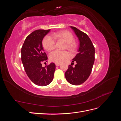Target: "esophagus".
<instances>
[{"instance_id": "esophagus-1", "label": "esophagus", "mask_w": 121, "mask_h": 121, "mask_svg": "<svg viewBox=\"0 0 121 121\" xmlns=\"http://www.w3.org/2000/svg\"><path fill=\"white\" fill-rule=\"evenodd\" d=\"M56 66H59V65H60V63H56Z\"/></svg>"}]
</instances>
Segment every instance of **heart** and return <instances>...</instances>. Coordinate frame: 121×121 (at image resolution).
I'll use <instances>...</instances> for the list:
<instances>
[{
  "mask_svg": "<svg viewBox=\"0 0 121 121\" xmlns=\"http://www.w3.org/2000/svg\"><path fill=\"white\" fill-rule=\"evenodd\" d=\"M53 39L63 41L66 43V48L70 52H73L76 48V43L73 41L74 37L71 33L66 31H60L54 33L51 35V37L47 36L43 39L42 45L43 48L47 52H50L54 49L55 41ZM68 57L69 55L67 52L58 50H55L49 55L50 60L56 63H61Z\"/></svg>",
  "mask_w": 121,
  "mask_h": 121,
  "instance_id": "1",
  "label": "heart"
}]
</instances>
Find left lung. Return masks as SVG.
<instances>
[{
  "instance_id": "left-lung-1",
  "label": "left lung",
  "mask_w": 121,
  "mask_h": 121,
  "mask_svg": "<svg viewBox=\"0 0 121 121\" xmlns=\"http://www.w3.org/2000/svg\"><path fill=\"white\" fill-rule=\"evenodd\" d=\"M79 41L78 54L72 59L71 65L65 72L67 81L72 85H79L85 82L89 77L95 60V49L90 39L86 34L77 28L71 26ZM75 61L74 67L72 64Z\"/></svg>"
}]
</instances>
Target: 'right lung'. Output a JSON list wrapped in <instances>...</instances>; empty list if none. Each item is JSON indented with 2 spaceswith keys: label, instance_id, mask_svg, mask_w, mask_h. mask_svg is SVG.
Returning a JSON list of instances; mask_svg holds the SVG:
<instances>
[{
  "label": "right lung",
  "instance_id": "add662e5",
  "mask_svg": "<svg viewBox=\"0 0 121 121\" xmlns=\"http://www.w3.org/2000/svg\"><path fill=\"white\" fill-rule=\"evenodd\" d=\"M50 29L37 30L26 38L21 49V59L28 77L36 85H48L52 81L56 65L53 63L43 67L42 63L47 60L42 46V40Z\"/></svg>",
  "mask_w": 121,
  "mask_h": 121
}]
</instances>
